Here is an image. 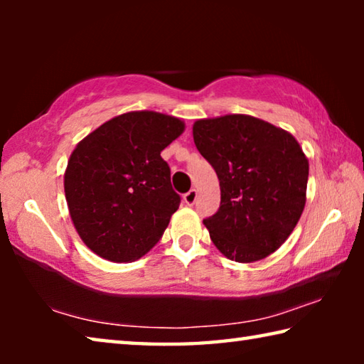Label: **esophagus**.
Listing matches in <instances>:
<instances>
[{
	"label": "esophagus",
	"mask_w": 364,
	"mask_h": 364,
	"mask_svg": "<svg viewBox=\"0 0 364 364\" xmlns=\"http://www.w3.org/2000/svg\"><path fill=\"white\" fill-rule=\"evenodd\" d=\"M197 199V191L196 189H191L189 193H186L183 196V202L186 205H194V202Z\"/></svg>",
	"instance_id": "34e87169"
}]
</instances>
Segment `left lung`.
I'll return each mask as SVG.
<instances>
[{"label":"left lung","mask_w":364,"mask_h":364,"mask_svg":"<svg viewBox=\"0 0 364 364\" xmlns=\"http://www.w3.org/2000/svg\"><path fill=\"white\" fill-rule=\"evenodd\" d=\"M193 136L220 180V208L204 220L212 242L230 260H263L286 242L305 208L308 159L300 144L244 114L197 120Z\"/></svg>","instance_id":"left-lung-1"}]
</instances>
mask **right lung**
Masks as SVG:
<instances>
[{
    "label": "right lung",
    "instance_id": "1",
    "mask_svg": "<svg viewBox=\"0 0 364 364\" xmlns=\"http://www.w3.org/2000/svg\"><path fill=\"white\" fill-rule=\"evenodd\" d=\"M183 132L176 117L134 110L102 123L73 149L65 199L78 236L96 255L133 262L162 237L181 199L160 152Z\"/></svg>",
    "mask_w": 364,
    "mask_h": 364
}]
</instances>
